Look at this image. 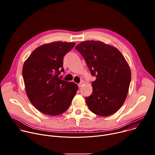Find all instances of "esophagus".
Masks as SVG:
<instances>
[{
	"label": "esophagus",
	"instance_id": "esophagus-1",
	"mask_svg": "<svg viewBox=\"0 0 155 155\" xmlns=\"http://www.w3.org/2000/svg\"><path fill=\"white\" fill-rule=\"evenodd\" d=\"M83 84H84V81H80V83L78 84V87H81V86L83 85Z\"/></svg>",
	"mask_w": 155,
	"mask_h": 155
}]
</instances>
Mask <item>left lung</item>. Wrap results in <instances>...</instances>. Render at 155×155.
<instances>
[{
    "mask_svg": "<svg viewBox=\"0 0 155 155\" xmlns=\"http://www.w3.org/2000/svg\"><path fill=\"white\" fill-rule=\"evenodd\" d=\"M75 49L96 77L91 83L92 94L86 97L88 108L102 117L115 114L126 100L131 79L124 57L117 48L101 41H83Z\"/></svg>",
    "mask_w": 155,
    "mask_h": 155,
    "instance_id": "obj_1",
    "label": "left lung"
}]
</instances>
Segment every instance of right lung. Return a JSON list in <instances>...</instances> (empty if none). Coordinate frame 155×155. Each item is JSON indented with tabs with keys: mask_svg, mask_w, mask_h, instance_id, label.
<instances>
[{
	"mask_svg": "<svg viewBox=\"0 0 155 155\" xmlns=\"http://www.w3.org/2000/svg\"><path fill=\"white\" fill-rule=\"evenodd\" d=\"M74 42L54 41L35 48L23 67L26 92L32 104L41 113L60 115L68 109L78 86L59 78L64 72L63 58Z\"/></svg>",
	"mask_w": 155,
	"mask_h": 155,
	"instance_id": "obj_1",
	"label": "right lung"
}]
</instances>
